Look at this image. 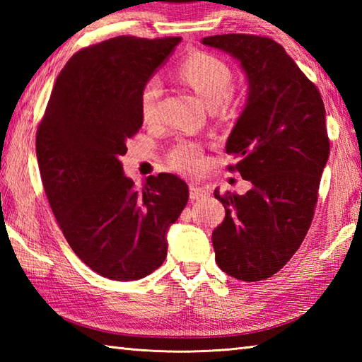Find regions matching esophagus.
<instances>
[{
	"instance_id": "esophagus-1",
	"label": "esophagus",
	"mask_w": 362,
	"mask_h": 362,
	"mask_svg": "<svg viewBox=\"0 0 362 362\" xmlns=\"http://www.w3.org/2000/svg\"><path fill=\"white\" fill-rule=\"evenodd\" d=\"M205 196H209V189L204 187H199V185H196V183H191L189 185L191 201H199V199H202Z\"/></svg>"
}]
</instances>
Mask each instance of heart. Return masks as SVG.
Instances as JSON below:
<instances>
[{
	"label": "heart",
	"instance_id": "1",
	"mask_svg": "<svg viewBox=\"0 0 362 362\" xmlns=\"http://www.w3.org/2000/svg\"><path fill=\"white\" fill-rule=\"evenodd\" d=\"M180 79L196 91V95L210 107L221 105L232 90V73L218 57L205 52H197L188 57L179 66ZM161 86L157 78L144 82L140 91V113L144 121L157 117ZM171 163L183 173H196L202 168L204 156L201 146L191 141H182L171 152Z\"/></svg>",
	"mask_w": 362,
	"mask_h": 362
}]
</instances>
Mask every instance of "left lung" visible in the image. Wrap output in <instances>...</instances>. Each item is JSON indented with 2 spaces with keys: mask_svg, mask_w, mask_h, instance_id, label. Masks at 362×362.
Wrapping results in <instances>:
<instances>
[{
  "mask_svg": "<svg viewBox=\"0 0 362 362\" xmlns=\"http://www.w3.org/2000/svg\"><path fill=\"white\" fill-rule=\"evenodd\" d=\"M202 45L236 59L247 79L226 152L238 158L230 171H240L252 188L243 196L214 189L226 209L211 235L216 263L238 280L259 281L288 263L311 226L329 153L325 107L316 86L271 38L224 34Z\"/></svg>",
  "mask_w": 362,
  "mask_h": 362,
  "instance_id": "left-lung-1",
  "label": "left lung"
}]
</instances>
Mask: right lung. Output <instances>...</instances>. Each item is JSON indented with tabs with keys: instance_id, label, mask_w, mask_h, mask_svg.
I'll list each match as a JSON object with an SVG mask.
<instances>
[{
	"instance_id": "obj_1",
	"label": "right lung",
	"mask_w": 362,
	"mask_h": 362,
	"mask_svg": "<svg viewBox=\"0 0 362 362\" xmlns=\"http://www.w3.org/2000/svg\"><path fill=\"white\" fill-rule=\"evenodd\" d=\"M180 37L119 35L83 48L54 83L37 130V161L64 236L105 279L140 280L166 258L168 230L188 202V187L169 173L138 191L122 171L126 141L143 124L140 91Z\"/></svg>"
}]
</instances>
